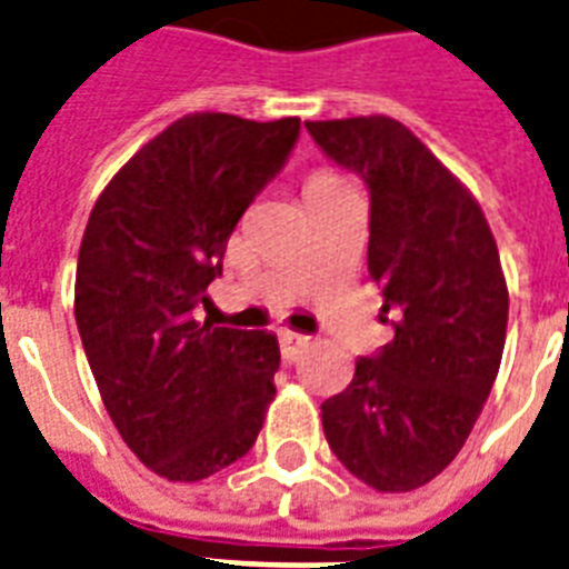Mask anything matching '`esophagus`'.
Listing matches in <instances>:
<instances>
[{"instance_id":"esophagus-1","label":"esophagus","mask_w":569,"mask_h":569,"mask_svg":"<svg viewBox=\"0 0 569 569\" xmlns=\"http://www.w3.org/2000/svg\"><path fill=\"white\" fill-rule=\"evenodd\" d=\"M279 347H281V359H284V362H297L299 356L308 350V338L299 332H290V329H281Z\"/></svg>"}]
</instances>
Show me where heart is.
Returning <instances> with one entry per match:
<instances>
[{"instance_id":"b5f03b06","label":"heart","mask_w":569,"mask_h":569,"mask_svg":"<svg viewBox=\"0 0 569 569\" xmlns=\"http://www.w3.org/2000/svg\"><path fill=\"white\" fill-rule=\"evenodd\" d=\"M329 180H338L335 174H329V171H315L311 178H308L306 187H317V183H329Z\"/></svg>"}]
</instances>
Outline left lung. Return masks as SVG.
Returning <instances> with one entry per match:
<instances>
[{
	"instance_id": "left-lung-1",
	"label": "left lung",
	"mask_w": 569,
	"mask_h": 569,
	"mask_svg": "<svg viewBox=\"0 0 569 569\" xmlns=\"http://www.w3.org/2000/svg\"><path fill=\"white\" fill-rule=\"evenodd\" d=\"M306 127L371 192L368 272L395 326L320 407L326 442L373 490L409 492L460 453L490 398L508 332L499 246L472 192L400 121Z\"/></svg>"
}]
</instances>
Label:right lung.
<instances>
[{"label": "right lung", "mask_w": 569, "mask_h": 569, "mask_svg": "<svg viewBox=\"0 0 569 569\" xmlns=\"http://www.w3.org/2000/svg\"><path fill=\"white\" fill-rule=\"evenodd\" d=\"M299 118L196 112L142 144L88 216L79 338L127 448L169 481L240 460L276 398V335L196 320L228 237L281 171Z\"/></svg>", "instance_id": "right-lung-1"}]
</instances>
